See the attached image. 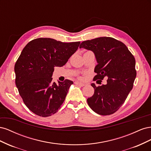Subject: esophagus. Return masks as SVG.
Here are the masks:
<instances>
[{"label":"esophagus","instance_id":"obj_1","mask_svg":"<svg viewBox=\"0 0 151 151\" xmlns=\"http://www.w3.org/2000/svg\"><path fill=\"white\" fill-rule=\"evenodd\" d=\"M75 84H77V85H79V86H80L81 87H83V86H85V84L84 83H81V82H79V81H76L75 82Z\"/></svg>","mask_w":151,"mask_h":151}]
</instances>
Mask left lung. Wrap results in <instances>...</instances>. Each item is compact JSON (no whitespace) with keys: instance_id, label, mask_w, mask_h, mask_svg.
Returning a JSON list of instances; mask_svg holds the SVG:
<instances>
[{"instance_id":"obj_1","label":"left lung","mask_w":151,"mask_h":151,"mask_svg":"<svg viewBox=\"0 0 151 151\" xmlns=\"http://www.w3.org/2000/svg\"><path fill=\"white\" fill-rule=\"evenodd\" d=\"M79 48L94 54L98 64L94 79L107 77L106 84L96 87L91 84L94 93L87 99L88 105L99 115H111L122 106L133 88L137 74L135 58L124 43L111 37L84 41Z\"/></svg>"}]
</instances>
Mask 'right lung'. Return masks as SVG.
Instances as JSON below:
<instances>
[{"label": "right lung", "instance_id": "add662e5", "mask_svg": "<svg viewBox=\"0 0 151 151\" xmlns=\"http://www.w3.org/2000/svg\"><path fill=\"white\" fill-rule=\"evenodd\" d=\"M79 44L40 38L22 50L14 66L16 85L26 106L36 115L49 116L60 108L73 82H53L54 67L64 65Z\"/></svg>", "mask_w": 151, "mask_h": 151}]
</instances>
